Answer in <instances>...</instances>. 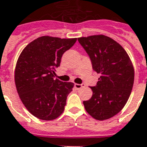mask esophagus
Segmentation results:
<instances>
[{"label":"esophagus","mask_w":147,"mask_h":147,"mask_svg":"<svg viewBox=\"0 0 147 147\" xmlns=\"http://www.w3.org/2000/svg\"><path fill=\"white\" fill-rule=\"evenodd\" d=\"M84 84H75V88L76 89H80V88H84Z\"/></svg>","instance_id":"1"}]
</instances>
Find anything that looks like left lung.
<instances>
[{"label": "left lung", "instance_id": "1", "mask_svg": "<svg viewBox=\"0 0 147 147\" xmlns=\"http://www.w3.org/2000/svg\"><path fill=\"white\" fill-rule=\"evenodd\" d=\"M88 54L93 70L101 76L92 96L84 101L87 112L97 120L115 116L124 107L130 97L134 80L133 64L125 49L111 38L95 35L78 38Z\"/></svg>", "mask_w": 147, "mask_h": 147}]
</instances>
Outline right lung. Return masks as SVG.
I'll return each mask as SVG.
<instances>
[{"label":"right lung","mask_w":147,"mask_h":147,"mask_svg":"<svg viewBox=\"0 0 147 147\" xmlns=\"http://www.w3.org/2000/svg\"><path fill=\"white\" fill-rule=\"evenodd\" d=\"M76 40L40 36L29 43L17 59L15 84L18 95L28 111L40 119H56L63 113L74 84L54 80V76L63 54Z\"/></svg>","instance_id":"add662e5"}]
</instances>
